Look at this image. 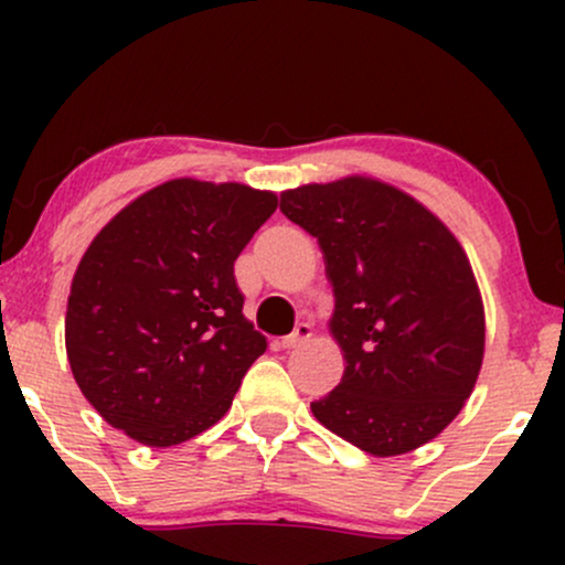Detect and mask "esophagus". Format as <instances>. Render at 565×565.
Wrapping results in <instances>:
<instances>
[{
    "instance_id": "1",
    "label": "esophagus",
    "mask_w": 565,
    "mask_h": 565,
    "mask_svg": "<svg viewBox=\"0 0 565 565\" xmlns=\"http://www.w3.org/2000/svg\"><path fill=\"white\" fill-rule=\"evenodd\" d=\"M310 337H313V327H310L308 321H300L295 327V332H291L289 337H284V340L278 342V345H281V350H295V348L305 345V342H308Z\"/></svg>"
}]
</instances>
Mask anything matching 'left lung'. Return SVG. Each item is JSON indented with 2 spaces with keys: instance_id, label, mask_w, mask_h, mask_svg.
Instances as JSON below:
<instances>
[{
  "instance_id": "1",
  "label": "left lung",
  "mask_w": 565,
  "mask_h": 565,
  "mask_svg": "<svg viewBox=\"0 0 565 565\" xmlns=\"http://www.w3.org/2000/svg\"><path fill=\"white\" fill-rule=\"evenodd\" d=\"M281 212L319 238L329 334L345 359L340 385L310 412L374 457L419 449L462 412L483 364V300L462 244L425 204L366 174L284 191Z\"/></svg>"
}]
</instances>
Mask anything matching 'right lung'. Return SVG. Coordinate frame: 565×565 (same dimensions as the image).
<instances>
[{
	"mask_svg": "<svg viewBox=\"0 0 565 565\" xmlns=\"http://www.w3.org/2000/svg\"><path fill=\"white\" fill-rule=\"evenodd\" d=\"M276 206L274 191L174 178L103 225L71 281L66 353L108 425L167 449L225 417L268 348L233 263Z\"/></svg>",
	"mask_w": 565,
	"mask_h": 565,
	"instance_id": "1",
	"label": "right lung"
}]
</instances>
